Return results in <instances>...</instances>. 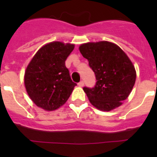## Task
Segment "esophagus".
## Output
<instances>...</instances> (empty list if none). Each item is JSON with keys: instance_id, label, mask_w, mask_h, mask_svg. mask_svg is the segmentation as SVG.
<instances>
[{"instance_id": "34e87169", "label": "esophagus", "mask_w": 157, "mask_h": 157, "mask_svg": "<svg viewBox=\"0 0 157 157\" xmlns=\"http://www.w3.org/2000/svg\"><path fill=\"white\" fill-rule=\"evenodd\" d=\"M78 85L79 86H81V87H82L83 86H84V82L82 81H82H80L78 83Z\"/></svg>"}]
</instances>
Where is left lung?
<instances>
[{
    "mask_svg": "<svg viewBox=\"0 0 157 157\" xmlns=\"http://www.w3.org/2000/svg\"><path fill=\"white\" fill-rule=\"evenodd\" d=\"M79 51L88 59L97 80L93 88L83 87L90 103L106 112L120 106L136 79L135 69L128 56L118 45L109 41L82 44Z\"/></svg>",
    "mask_w": 157,
    "mask_h": 157,
    "instance_id": "left-lung-1",
    "label": "left lung"
}]
</instances>
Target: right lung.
Masks as SVG:
<instances>
[{
  "label": "right lung",
  "mask_w": 157,
  "mask_h": 157,
  "mask_svg": "<svg viewBox=\"0 0 157 157\" xmlns=\"http://www.w3.org/2000/svg\"><path fill=\"white\" fill-rule=\"evenodd\" d=\"M74 45L53 41L41 47L25 72L24 83L30 99L37 106L53 111L67 101L77 84L65 66Z\"/></svg>",
  "instance_id": "right-lung-1"
}]
</instances>
